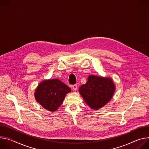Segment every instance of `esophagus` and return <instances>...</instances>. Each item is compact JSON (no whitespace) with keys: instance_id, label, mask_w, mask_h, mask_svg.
<instances>
[{"instance_id":"34e87169","label":"esophagus","mask_w":149,"mask_h":149,"mask_svg":"<svg viewBox=\"0 0 149 149\" xmlns=\"http://www.w3.org/2000/svg\"><path fill=\"white\" fill-rule=\"evenodd\" d=\"M77 88H78V86H77V84L73 85V86H72V88H73V90H74V91H76V90H77Z\"/></svg>"}]
</instances>
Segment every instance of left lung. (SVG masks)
<instances>
[{
    "label": "left lung",
    "mask_w": 149,
    "mask_h": 149,
    "mask_svg": "<svg viewBox=\"0 0 149 149\" xmlns=\"http://www.w3.org/2000/svg\"><path fill=\"white\" fill-rule=\"evenodd\" d=\"M115 90V84L111 78L93 75L79 88L84 101L93 110H98L108 103Z\"/></svg>",
    "instance_id": "1"
}]
</instances>
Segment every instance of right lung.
Here are the masks:
<instances>
[{"mask_svg":"<svg viewBox=\"0 0 149 149\" xmlns=\"http://www.w3.org/2000/svg\"><path fill=\"white\" fill-rule=\"evenodd\" d=\"M71 91L69 87L58 79H47L38 85L35 98L44 109L53 112L58 110Z\"/></svg>","mask_w":149,"mask_h":149,"instance_id":"obj_1","label":"right lung"}]
</instances>
